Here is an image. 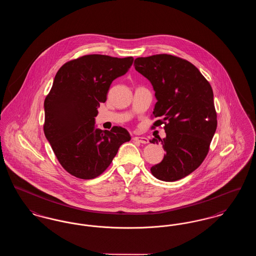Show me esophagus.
<instances>
[{"instance_id":"obj_1","label":"esophagus","mask_w":256,"mask_h":256,"mask_svg":"<svg viewBox=\"0 0 256 256\" xmlns=\"http://www.w3.org/2000/svg\"><path fill=\"white\" fill-rule=\"evenodd\" d=\"M134 141L142 143V144H148V139L144 136H135L134 137Z\"/></svg>"}]
</instances>
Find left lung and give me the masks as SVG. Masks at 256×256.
Here are the masks:
<instances>
[{"mask_svg":"<svg viewBox=\"0 0 256 256\" xmlns=\"http://www.w3.org/2000/svg\"><path fill=\"white\" fill-rule=\"evenodd\" d=\"M134 67L156 92L152 113L162 120L154 126L165 124L166 137L150 141L162 144L166 152L150 172L159 180H182L202 163L216 132L212 88L192 63L170 54L138 58Z\"/></svg>","mask_w":256,"mask_h":256,"instance_id":"8db88e82","label":"left lung"}]
</instances>
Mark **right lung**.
<instances>
[{"label":"right lung","instance_id":"right-lung-1","mask_svg":"<svg viewBox=\"0 0 256 256\" xmlns=\"http://www.w3.org/2000/svg\"><path fill=\"white\" fill-rule=\"evenodd\" d=\"M132 62V56L89 54L65 63L54 76L44 102V134L61 166L78 178H97L130 140L122 126L110 132L98 128L95 117L112 82Z\"/></svg>","mask_w":256,"mask_h":256}]
</instances>
